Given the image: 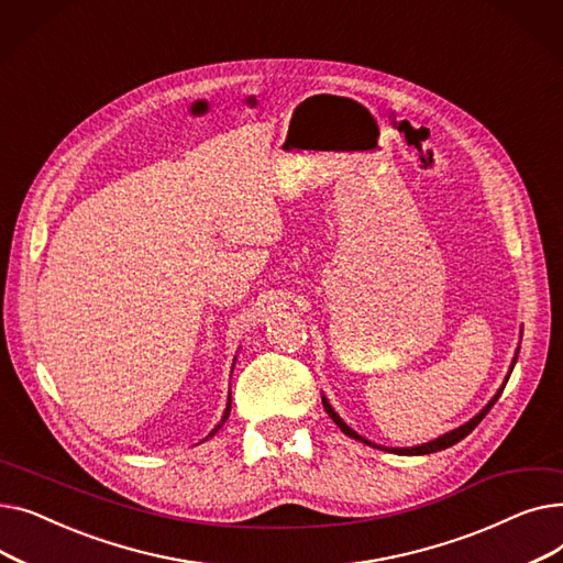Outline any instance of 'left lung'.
<instances>
[{"mask_svg": "<svg viewBox=\"0 0 563 563\" xmlns=\"http://www.w3.org/2000/svg\"><path fill=\"white\" fill-rule=\"evenodd\" d=\"M514 365H516V361H514ZM514 365H511V369H514ZM511 376V374H509ZM509 376H507V380H509ZM507 380H505V386H507ZM505 386H501L499 390H497V395L490 399V404L479 412L477 418H472L470 422H465L463 427H459V429H454V431H450V433H445V435H440V438H435V440H431V442H427V445H418V448H401V450H388V452H395V454H406V456H420V454H431V452H440V450H448V448H452V445H456L459 440H463L472 429H475L486 416H488V410L495 406V401L501 397V390H505ZM323 408H327V412L331 416V420L349 435V438H356V440H361V442H367V445H372V448H378V445H374V442H369V440H365L363 435H358L356 431L353 429H349L342 420H340V416L338 412L331 408V404L323 399ZM378 450H383V448H378Z\"/></svg>", "mask_w": 563, "mask_h": 563, "instance_id": "1", "label": "left lung"}]
</instances>
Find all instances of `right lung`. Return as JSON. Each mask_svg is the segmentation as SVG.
Segmentation results:
<instances>
[{"instance_id":"obj_1","label":"right lung","mask_w":563,"mask_h":563,"mask_svg":"<svg viewBox=\"0 0 563 563\" xmlns=\"http://www.w3.org/2000/svg\"><path fill=\"white\" fill-rule=\"evenodd\" d=\"M228 416H230V399H228V408H225V412H223V420H221V424H217V427L212 429V433H210V435H214V433H217V431L223 427V422L228 420Z\"/></svg>"}]
</instances>
